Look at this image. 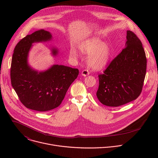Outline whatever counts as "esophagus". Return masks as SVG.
<instances>
[{
	"instance_id": "34e87169",
	"label": "esophagus",
	"mask_w": 158,
	"mask_h": 158,
	"mask_svg": "<svg viewBox=\"0 0 158 158\" xmlns=\"http://www.w3.org/2000/svg\"><path fill=\"white\" fill-rule=\"evenodd\" d=\"M89 74V72L88 71V70H87V69H84V70H83L82 71V73H81V75L82 76H88Z\"/></svg>"
}]
</instances>
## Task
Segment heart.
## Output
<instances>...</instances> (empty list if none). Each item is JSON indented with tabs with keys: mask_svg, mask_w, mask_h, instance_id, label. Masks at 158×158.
Here are the masks:
<instances>
[{
	"mask_svg": "<svg viewBox=\"0 0 158 158\" xmlns=\"http://www.w3.org/2000/svg\"><path fill=\"white\" fill-rule=\"evenodd\" d=\"M79 49L82 54L88 55L87 57L88 65L96 71L101 70L107 65L112 54L110 45L98 38L84 41L80 45ZM69 54L73 58L77 57V52L74 49L70 50Z\"/></svg>",
	"mask_w": 158,
	"mask_h": 158,
	"instance_id": "heart-1",
	"label": "heart"
}]
</instances>
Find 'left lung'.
Masks as SVG:
<instances>
[{
    "label": "left lung",
    "mask_w": 158,
    "mask_h": 158,
    "mask_svg": "<svg viewBox=\"0 0 158 158\" xmlns=\"http://www.w3.org/2000/svg\"><path fill=\"white\" fill-rule=\"evenodd\" d=\"M147 60L141 40L127 31L125 48L99 75L96 96L104 105L118 107L136 99L141 94Z\"/></svg>",
    "instance_id": "left-lung-1"
}]
</instances>
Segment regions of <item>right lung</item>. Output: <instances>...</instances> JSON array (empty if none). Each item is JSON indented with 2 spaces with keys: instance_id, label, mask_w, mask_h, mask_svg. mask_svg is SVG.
Segmentation results:
<instances>
[{
  "instance_id": "obj_1",
  "label": "right lung",
  "mask_w": 158,
  "mask_h": 158,
  "mask_svg": "<svg viewBox=\"0 0 158 158\" xmlns=\"http://www.w3.org/2000/svg\"><path fill=\"white\" fill-rule=\"evenodd\" d=\"M52 40L49 31L40 29L20 40L14 49L12 58V85L20 101L26 107L45 112L57 107L64 99L71 84L79 74V70L63 65L54 64L49 69L39 71L29 65L28 57L33 44ZM56 57L59 49L51 48Z\"/></svg>"
}]
</instances>
